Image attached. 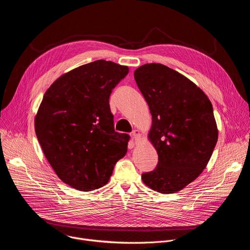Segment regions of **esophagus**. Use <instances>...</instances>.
<instances>
[{
	"mask_svg": "<svg viewBox=\"0 0 250 250\" xmlns=\"http://www.w3.org/2000/svg\"><path fill=\"white\" fill-rule=\"evenodd\" d=\"M131 135H132V137L134 138V140H135V141H138V140H139V138H140V133H139V131H138V130H136V129L132 131Z\"/></svg>",
	"mask_w": 250,
	"mask_h": 250,
	"instance_id": "obj_1",
	"label": "esophagus"
}]
</instances>
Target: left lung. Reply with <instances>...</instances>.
I'll return each mask as SVG.
<instances>
[{"instance_id":"obj_1","label":"left lung","mask_w":250,"mask_h":250,"mask_svg":"<svg viewBox=\"0 0 250 250\" xmlns=\"http://www.w3.org/2000/svg\"><path fill=\"white\" fill-rule=\"evenodd\" d=\"M134 79L152 116L149 140L158 154L144 183L162 194L182 190L206 168L218 141L212 105L196 84L159 63L145 64Z\"/></svg>"}]
</instances>
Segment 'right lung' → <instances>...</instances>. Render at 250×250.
<instances>
[{"label":"right lung","mask_w":250,"mask_h":250,"mask_svg":"<svg viewBox=\"0 0 250 250\" xmlns=\"http://www.w3.org/2000/svg\"><path fill=\"white\" fill-rule=\"evenodd\" d=\"M128 67L96 60L60 76L45 92L35 133L60 179L79 191L109 182L129 135L115 131L109 99Z\"/></svg>","instance_id":"add662e5"}]
</instances>
